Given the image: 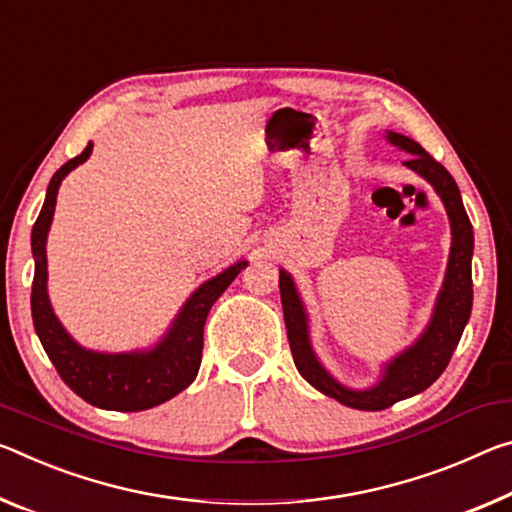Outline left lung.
<instances>
[{"mask_svg": "<svg viewBox=\"0 0 512 512\" xmlns=\"http://www.w3.org/2000/svg\"><path fill=\"white\" fill-rule=\"evenodd\" d=\"M385 139L403 152H408V161H403L410 170L433 186L446 209L451 225V250L449 262L440 294L435 298L431 321L424 332L392 360H387L380 369L376 383L362 389L348 387L332 376L323 367L319 355L314 353L310 337V314L300 298L296 282L291 273L280 269V296L285 310V326L291 353L300 376L319 389L321 394L339 401L355 410H385L396 401L410 399L431 387L449 364L453 351L462 337L469 314H472V255H474V230L462 205L460 189L442 164L428 154L417 141L408 136L387 132Z\"/></svg>", "mask_w": 512, "mask_h": 512, "instance_id": "8db88e82", "label": "left lung"}]
</instances>
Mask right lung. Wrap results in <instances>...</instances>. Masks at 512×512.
<instances>
[{
	"mask_svg": "<svg viewBox=\"0 0 512 512\" xmlns=\"http://www.w3.org/2000/svg\"><path fill=\"white\" fill-rule=\"evenodd\" d=\"M93 143H88L79 157L70 159L52 175L47 186L43 209L31 230V253H34L36 271L31 287V316H34L36 335L43 344L47 358L59 371L72 392L86 403L102 410L139 412L173 399L189 387L198 376L202 360V332H205L207 314L218 296L232 285V280L246 269V259L227 266L214 278L186 298L180 312L150 348H136L125 353H102L81 346L63 328L59 316L47 294V234L54 218L59 186L70 170L84 164L91 157Z\"/></svg>",
	"mask_w": 512,
	"mask_h": 512,
	"instance_id": "right-lung-1",
	"label": "right lung"
}]
</instances>
